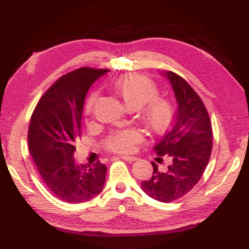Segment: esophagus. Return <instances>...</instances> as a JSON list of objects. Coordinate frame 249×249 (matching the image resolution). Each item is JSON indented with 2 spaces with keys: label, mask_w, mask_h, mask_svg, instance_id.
<instances>
[{
  "label": "esophagus",
  "mask_w": 249,
  "mask_h": 249,
  "mask_svg": "<svg viewBox=\"0 0 249 249\" xmlns=\"http://www.w3.org/2000/svg\"><path fill=\"white\" fill-rule=\"evenodd\" d=\"M122 159L123 160H126V161H128V162H133V161H136L137 159V157H130V156H122Z\"/></svg>",
  "instance_id": "esophagus-1"
}]
</instances>
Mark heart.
Returning <instances> with one entry per match:
<instances>
[{
  "label": "heart",
  "instance_id": "heart-1",
  "mask_svg": "<svg viewBox=\"0 0 249 249\" xmlns=\"http://www.w3.org/2000/svg\"><path fill=\"white\" fill-rule=\"evenodd\" d=\"M113 88L127 107L134 110L145 105L142 116L145 125L151 131L160 133L170 126L176 111L174 105L170 99L158 97V87L152 79L141 73H128L117 79ZM101 95L98 91L90 93L85 103L87 113H92ZM142 141V136L139 131L127 128L111 134L107 142V146L112 152L128 153L132 152L134 146Z\"/></svg>",
  "mask_w": 249,
  "mask_h": 249
}]
</instances>
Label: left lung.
<instances>
[{"instance_id": "left-lung-1", "label": "left lung", "mask_w": 249, "mask_h": 249, "mask_svg": "<svg viewBox=\"0 0 249 249\" xmlns=\"http://www.w3.org/2000/svg\"><path fill=\"white\" fill-rule=\"evenodd\" d=\"M162 75L171 83L178 108L172 126L153 150L159 157L168 156L171 162L160 171L152 161V177L141 187L152 199L171 202L198 184L212 152L213 132L206 107L192 87L172 71Z\"/></svg>"}]
</instances>
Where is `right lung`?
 <instances>
[{"label": "right lung", "instance_id": "add662e5", "mask_svg": "<svg viewBox=\"0 0 249 249\" xmlns=\"http://www.w3.org/2000/svg\"><path fill=\"white\" fill-rule=\"evenodd\" d=\"M107 69L79 68L62 76L45 91L31 116L29 151L43 181L58 199L79 204L104 188L107 166L101 161L79 165L76 142L82 136V115L87 93Z\"/></svg>", "mask_w": 249, "mask_h": 249}]
</instances>
